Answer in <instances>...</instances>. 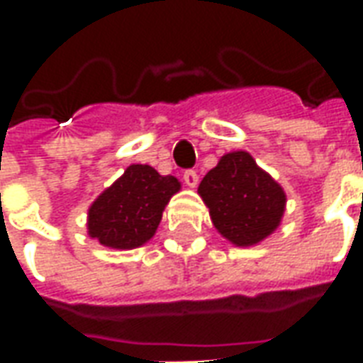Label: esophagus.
I'll list each match as a JSON object with an SVG mask.
<instances>
[{
    "label": "esophagus",
    "instance_id": "1",
    "mask_svg": "<svg viewBox=\"0 0 363 363\" xmlns=\"http://www.w3.org/2000/svg\"><path fill=\"white\" fill-rule=\"evenodd\" d=\"M182 179H184V184H186L189 189H196V184H198V173H196V171H184Z\"/></svg>",
    "mask_w": 363,
    "mask_h": 363
}]
</instances>
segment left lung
Returning <instances> with one entry per match:
<instances>
[{
    "label": "left lung",
    "instance_id": "8db88e82",
    "mask_svg": "<svg viewBox=\"0 0 363 363\" xmlns=\"http://www.w3.org/2000/svg\"><path fill=\"white\" fill-rule=\"evenodd\" d=\"M198 194L210 210L213 228L235 247H252L280 228L286 192L257 165L249 151H229L208 171Z\"/></svg>",
    "mask_w": 363,
    "mask_h": 363
}]
</instances>
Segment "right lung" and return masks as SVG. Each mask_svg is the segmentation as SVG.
Returning <instances> with one entry per match:
<instances>
[{
    "label": "right lung",
    "instance_id": "obj_1",
    "mask_svg": "<svg viewBox=\"0 0 363 363\" xmlns=\"http://www.w3.org/2000/svg\"><path fill=\"white\" fill-rule=\"evenodd\" d=\"M179 190L177 177H163L151 165L126 167L89 206L87 235L108 249H138L155 235L165 206Z\"/></svg>",
    "mask_w": 363,
    "mask_h": 363
}]
</instances>
